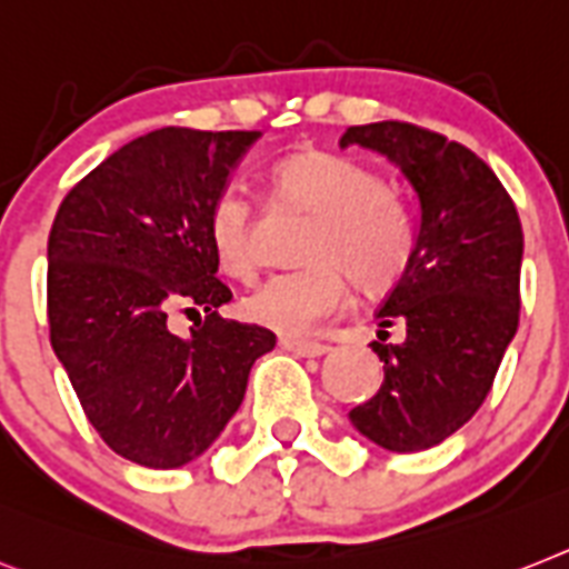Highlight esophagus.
<instances>
[{"instance_id": "1", "label": "esophagus", "mask_w": 569, "mask_h": 569, "mask_svg": "<svg viewBox=\"0 0 569 569\" xmlns=\"http://www.w3.org/2000/svg\"><path fill=\"white\" fill-rule=\"evenodd\" d=\"M279 346L296 358H322L328 355L326 342H311V340H293V337H281Z\"/></svg>"}]
</instances>
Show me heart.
Listing matches in <instances>:
<instances>
[{"label": "heart", "instance_id": "b5f03b06", "mask_svg": "<svg viewBox=\"0 0 569 569\" xmlns=\"http://www.w3.org/2000/svg\"><path fill=\"white\" fill-rule=\"evenodd\" d=\"M273 191L284 203L313 214L302 243L305 270L279 273L243 296L247 322L284 337L308 335L319 319L346 302L342 270L360 290L392 288L410 264L412 227L407 211L389 197L387 182L358 159L302 150L273 171ZM211 256L229 276H247L256 264L252 203L238 182L211 200L206 214Z\"/></svg>", "mask_w": 569, "mask_h": 569}]
</instances>
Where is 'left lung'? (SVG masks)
Instances as JSON below:
<instances>
[{
    "instance_id": "8db88e82",
    "label": "left lung",
    "mask_w": 569,
    "mask_h": 569,
    "mask_svg": "<svg viewBox=\"0 0 569 569\" xmlns=\"http://www.w3.org/2000/svg\"><path fill=\"white\" fill-rule=\"evenodd\" d=\"M387 157L416 197V243L378 311L383 383L349 412L360 436L416 453L482 407L518 331L523 229L503 182L477 153L403 121L349 127L340 148ZM405 340L387 343V327Z\"/></svg>"
}]
</instances>
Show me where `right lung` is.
Returning a JSON list of instances; mask_svg holds the SVG:
<instances>
[{"label": "right lung", "mask_w": 569, "mask_h": 569, "mask_svg": "<svg viewBox=\"0 0 569 569\" xmlns=\"http://www.w3.org/2000/svg\"><path fill=\"white\" fill-rule=\"evenodd\" d=\"M258 130L162 127L89 171L49 234L51 349L89 425L119 457L180 468L214 445L276 335L223 319L232 299L206 238L211 200ZM206 310L189 338L167 328Z\"/></svg>", "instance_id": "obj_1"}]
</instances>
